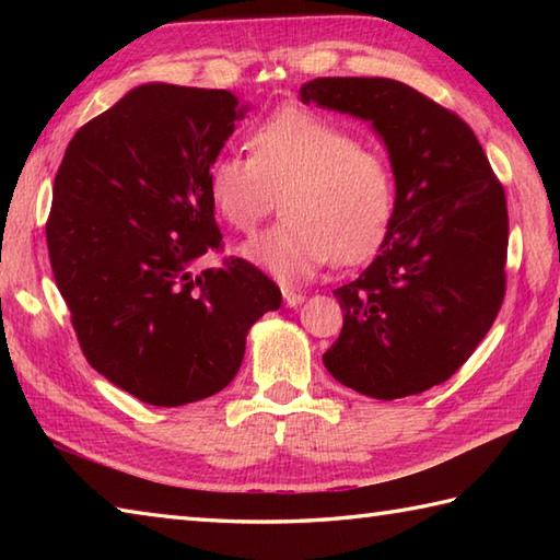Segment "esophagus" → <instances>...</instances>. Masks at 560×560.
<instances>
[{
  "label": "esophagus",
  "instance_id": "obj_1",
  "mask_svg": "<svg viewBox=\"0 0 560 560\" xmlns=\"http://www.w3.org/2000/svg\"><path fill=\"white\" fill-rule=\"evenodd\" d=\"M303 301H305L303 293L293 289H283V303H287V307H299Z\"/></svg>",
  "mask_w": 560,
  "mask_h": 560
}]
</instances>
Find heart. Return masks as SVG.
Listing matches in <instances>:
<instances>
[{
  "label": "heart",
  "instance_id": "1",
  "mask_svg": "<svg viewBox=\"0 0 560 560\" xmlns=\"http://www.w3.org/2000/svg\"><path fill=\"white\" fill-rule=\"evenodd\" d=\"M249 156L221 153L207 195L237 233H253L283 192L287 219L243 247L281 281H301L327 261H363L383 245L395 213V180L375 149L347 127L303 108H279L247 137Z\"/></svg>",
  "mask_w": 560,
  "mask_h": 560
}]
</instances>
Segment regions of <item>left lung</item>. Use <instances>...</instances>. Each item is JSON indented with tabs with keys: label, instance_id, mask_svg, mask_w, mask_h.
I'll return each instance as SVG.
<instances>
[{
	"label": "left lung",
	"instance_id": "1",
	"mask_svg": "<svg viewBox=\"0 0 560 560\" xmlns=\"http://www.w3.org/2000/svg\"><path fill=\"white\" fill-rule=\"evenodd\" d=\"M303 103L373 122L397 199L389 231L359 279L335 291L331 377L373 399H399L457 373L505 299L508 207L471 127L395 79L323 77Z\"/></svg>",
	"mask_w": 560,
	"mask_h": 560
}]
</instances>
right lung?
<instances>
[{"label": "right lung", "instance_id": "right-lung-1", "mask_svg": "<svg viewBox=\"0 0 560 560\" xmlns=\"http://www.w3.org/2000/svg\"><path fill=\"white\" fill-rule=\"evenodd\" d=\"M231 91L144 83L69 141L45 223L55 283L91 368L153 407L217 395L281 291L219 253L211 161L243 117Z\"/></svg>", "mask_w": 560, "mask_h": 560}]
</instances>
